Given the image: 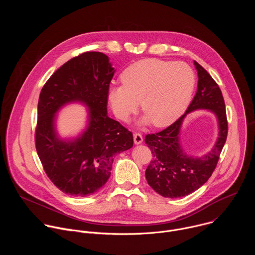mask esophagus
I'll return each instance as SVG.
<instances>
[{
	"mask_svg": "<svg viewBox=\"0 0 255 255\" xmlns=\"http://www.w3.org/2000/svg\"><path fill=\"white\" fill-rule=\"evenodd\" d=\"M133 137H134V143L136 145L141 144L143 142V137H142V135L140 133H134Z\"/></svg>",
	"mask_w": 255,
	"mask_h": 255,
	"instance_id": "34e87169",
	"label": "esophagus"
}]
</instances>
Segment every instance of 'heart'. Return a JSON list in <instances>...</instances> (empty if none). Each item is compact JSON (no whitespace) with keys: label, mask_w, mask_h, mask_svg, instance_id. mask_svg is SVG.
Returning a JSON list of instances; mask_svg holds the SVG:
<instances>
[{"label":"heart","mask_w":255,"mask_h":255,"mask_svg":"<svg viewBox=\"0 0 255 255\" xmlns=\"http://www.w3.org/2000/svg\"><path fill=\"white\" fill-rule=\"evenodd\" d=\"M121 82L123 85L108 91L115 115L127 122L141 102V110L145 114L141 123L152 122L155 127L162 128L174 123L187 110L195 90L196 76L185 62L145 58L126 67Z\"/></svg>","instance_id":"1"}]
</instances>
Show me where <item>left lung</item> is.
Masks as SVG:
<instances>
[{
  "mask_svg": "<svg viewBox=\"0 0 255 255\" xmlns=\"http://www.w3.org/2000/svg\"><path fill=\"white\" fill-rule=\"evenodd\" d=\"M198 71V89L186 113L166 129L145 136L153 159L145 171L148 185L164 198L188 196L201 188L212 175L226 142L228 123L221 90L208 71L194 61ZM196 110L213 113L218 122V138L203 157L189 156L181 146L180 128L186 115Z\"/></svg>",
  "mask_w": 255,
  "mask_h": 255,
  "instance_id": "obj_1",
  "label": "left lung"
}]
</instances>
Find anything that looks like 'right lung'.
Instances as JSON below:
<instances>
[{"label": "right lung", "instance_id": "obj_1", "mask_svg": "<svg viewBox=\"0 0 255 255\" xmlns=\"http://www.w3.org/2000/svg\"><path fill=\"white\" fill-rule=\"evenodd\" d=\"M115 74L102 52L69 59L41 90L35 144L43 168L61 192L86 197L100 190L111 175L114 157L133 146V135L108 116V91ZM87 107L86 128L74 138H61L56 114L68 103Z\"/></svg>", "mask_w": 255, "mask_h": 255}]
</instances>
